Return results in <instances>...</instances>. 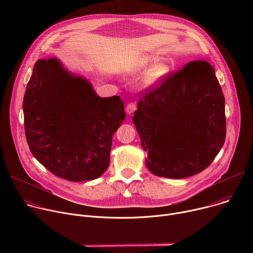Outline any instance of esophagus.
I'll return each instance as SVG.
<instances>
[{
  "mask_svg": "<svg viewBox=\"0 0 253 253\" xmlns=\"http://www.w3.org/2000/svg\"><path fill=\"white\" fill-rule=\"evenodd\" d=\"M136 108H137L136 103H135V102H130V103H128L127 106H126V112H127L128 114H132V113L136 110Z\"/></svg>",
  "mask_w": 253,
  "mask_h": 253,
  "instance_id": "34e87169",
  "label": "esophagus"
}]
</instances>
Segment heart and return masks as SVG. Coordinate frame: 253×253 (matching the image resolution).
Returning <instances> with one entry per match:
<instances>
[{
    "label": "heart",
    "mask_w": 253,
    "mask_h": 253,
    "mask_svg": "<svg viewBox=\"0 0 253 253\" xmlns=\"http://www.w3.org/2000/svg\"><path fill=\"white\" fill-rule=\"evenodd\" d=\"M148 62H149L148 58H142L137 63V67H139V68L146 67L148 65ZM167 72H168V68L165 65L159 64V65L154 66L147 75V83L148 84L155 83L157 80H159L161 77H163L167 73Z\"/></svg>",
    "instance_id": "heart-1"
}]
</instances>
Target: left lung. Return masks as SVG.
Segmentation results:
<instances>
[{
  "instance_id": "1",
  "label": "left lung",
  "mask_w": 253,
  "mask_h": 253,
  "mask_svg": "<svg viewBox=\"0 0 253 253\" xmlns=\"http://www.w3.org/2000/svg\"><path fill=\"white\" fill-rule=\"evenodd\" d=\"M134 113L146 165L180 179L206 169L226 136L225 100L214 68L192 61L144 89Z\"/></svg>"
}]
</instances>
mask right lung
Segmentation results:
<instances>
[{
  "label": "right lung",
  "instance_id": "obj_1",
  "mask_svg": "<svg viewBox=\"0 0 253 253\" xmlns=\"http://www.w3.org/2000/svg\"><path fill=\"white\" fill-rule=\"evenodd\" d=\"M23 109L29 148L54 175L87 181L107 170L113 134L126 116L119 96L100 98L57 59H42L35 63Z\"/></svg>",
  "mask_w": 253,
  "mask_h": 253
}]
</instances>
